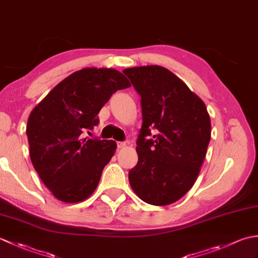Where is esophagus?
Masks as SVG:
<instances>
[{"mask_svg": "<svg viewBox=\"0 0 258 258\" xmlns=\"http://www.w3.org/2000/svg\"><path fill=\"white\" fill-rule=\"evenodd\" d=\"M125 146H126L125 142H117V147H118V149H124Z\"/></svg>", "mask_w": 258, "mask_h": 258, "instance_id": "obj_1", "label": "esophagus"}]
</instances>
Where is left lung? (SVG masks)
Segmentation results:
<instances>
[{"instance_id": "obj_1", "label": "left lung", "mask_w": 258, "mask_h": 258, "mask_svg": "<svg viewBox=\"0 0 258 258\" xmlns=\"http://www.w3.org/2000/svg\"><path fill=\"white\" fill-rule=\"evenodd\" d=\"M123 73L141 95L143 115L131 187L147 204L169 205L199 176L211 140L210 115L204 102L165 68L147 65Z\"/></svg>"}]
</instances>
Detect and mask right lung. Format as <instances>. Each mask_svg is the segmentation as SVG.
<instances>
[{"label": "right lung", "instance_id": "add662e5", "mask_svg": "<svg viewBox=\"0 0 258 258\" xmlns=\"http://www.w3.org/2000/svg\"><path fill=\"white\" fill-rule=\"evenodd\" d=\"M131 83L114 69L87 68L54 87L33 108L26 125L33 166L54 197L78 203L92 195L116 150L114 141L83 139L113 93Z\"/></svg>", "mask_w": 258, "mask_h": 258}]
</instances>
